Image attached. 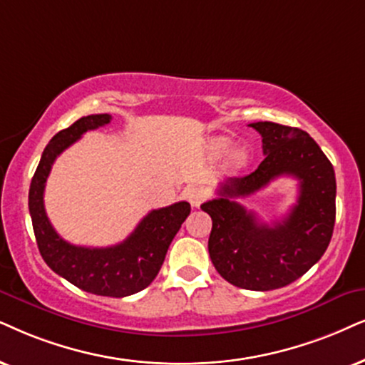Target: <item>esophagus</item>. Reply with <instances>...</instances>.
I'll use <instances>...</instances> for the list:
<instances>
[{
    "instance_id": "esophagus-1",
    "label": "esophagus",
    "mask_w": 365,
    "mask_h": 365,
    "mask_svg": "<svg viewBox=\"0 0 365 365\" xmlns=\"http://www.w3.org/2000/svg\"><path fill=\"white\" fill-rule=\"evenodd\" d=\"M183 195H185V198L193 207H198L204 202L205 198V190L204 188L200 187H187L185 192H183Z\"/></svg>"
}]
</instances>
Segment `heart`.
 <instances>
[{
  "instance_id": "obj_1",
  "label": "heart",
  "mask_w": 365,
  "mask_h": 365,
  "mask_svg": "<svg viewBox=\"0 0 365 365\" xmlns=\"http://www.w3.org/2000/svg\"><path fill=\"white\" fill-rule=\"evenodd\" d=\"M229 146H230V140L225 136H217V138H214V140H210V143H209V150L214 156L224 155L225 151L229 150ZM246 158H247V150L237 148L232 151V155H230V163L239 167V165H242L244 161H246Z\"/></svg>"
}]
</instances>
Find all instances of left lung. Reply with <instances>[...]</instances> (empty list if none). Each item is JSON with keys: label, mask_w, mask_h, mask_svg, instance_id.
I'll return each instance as SVG.
<instances>
[{"label": "left lung", "mask_w": 365, "mask_h": 365, "mask_svg": "<svg viewBox=\"0 0 365 365\" xmlns=\"http://www.w3.org/2000/svg\"><path fill=\"white\" fill-rule=\"evenodd\" d=\"M262 138L264 160L246 177L220 183L219 197L202 204L212 219L209 255L230 284L255 292L302 278L329 247L335 224V172L307 131L278 123L249 124ZM288 174L300 182L297 204L283 221L259 223L235 202Z\"/></svg>", "instance_id": "left-lung-1"}]
</instances>
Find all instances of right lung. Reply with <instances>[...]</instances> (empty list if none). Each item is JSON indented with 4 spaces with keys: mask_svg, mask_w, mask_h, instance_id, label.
<instances>
[{
    "mask_svg": "<svg viewBox=\"0 0 365 365\" xmlns=\"http://www.w3.org/2000/svg\"><path fill=\"white\" fill-rule=\"evenodd\" d=\"M110 119L109 114L84 116L50 140L31 178L29 209L38 251L50 269L87 293L123 298L141 292L156 278L175 234L190 214V204L177 202L151 210L129 237L116 246H73L58 236L43 205L45 183L53 161L84 133L106 126Z\"/></svg>",
    "mask_w": 365,
    "mask_h": 365,
    "instance_id": "right-lung-1",
    "label": "right lung"
}]
</instances>
